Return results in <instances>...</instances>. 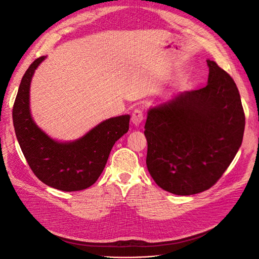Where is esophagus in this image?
Listing matches in <instances>:
<instances>
[{"mask_svg": "<svg viewBox=\"0 0 259 259\" xmlns=\"http://www.w3.org/2000/svg\"><path fill=\"white\" fill-rule=\"evenodd\" d=\"M144 113H142L141 110L136 109L133 112V115H131V121L135 125H140L142 122H144Z\"/></svg>", "mask_w": 259, "mask_h": 259, "instance_id": "esophagus-1", "label": "esophagus"}]
</instances>
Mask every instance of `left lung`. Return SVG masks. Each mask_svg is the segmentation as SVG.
<instances>
[{
  "instance_id": "obj_1",
  "label": "left lung",
  "mask_w": 259,
  "mask_h": 259,
  "mask_svg": "<svg viewBox=\"0 0 259 259\" xmlns=\"http://www.w3.org/2000/svg\"><path fill=\"white\" fill-rule=\"evenodd\" d=\"M208 84L148 110L147 168L163 190L189 196L217 183L243 141L245 113L233 78L207 60Z\"/></svg>"
}]
</instances>
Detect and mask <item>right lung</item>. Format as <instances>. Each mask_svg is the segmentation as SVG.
Listing matches in <instances>:
<instances>
[{"label":"right lung","mask_w":259,"mask_h":259,"mask_svg":"<svg viewBox=\"0 0 259 259\" xmlns=\"http://www.w3.org/2000/svg\"><path fill=\"white\" fill-rule=\"evenodd\" d=\"M40 57L25 71L13 106V124L22 152L42 183L62 191L89 188L100 177L115 141L129 130L130 115L102 121L83 137L70 142L50 138L33 121L30 85Z\"/></svg>","instance_id":"right-lung-1"}]
</instances>
